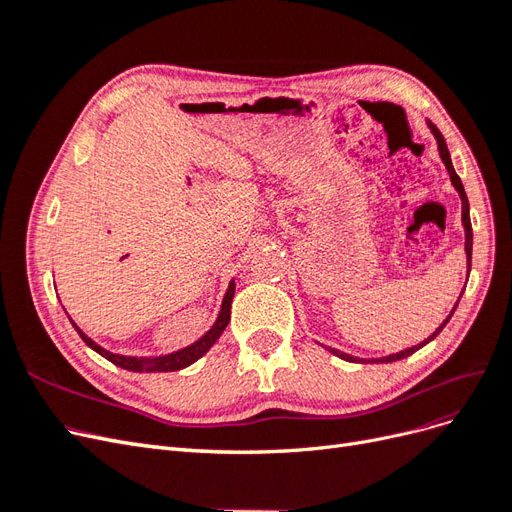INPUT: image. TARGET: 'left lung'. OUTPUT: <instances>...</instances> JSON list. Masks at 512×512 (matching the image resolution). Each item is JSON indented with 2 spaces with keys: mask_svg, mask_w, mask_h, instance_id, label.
I'll use <instances>...</instances> for the list:
<instances>
[{
  "mask_svg": "<svg viewBox=\"0 0 512 512\" xmlns=\"http://www.w3.org/2000/svg\"><path fill=\"white\" fill-rule=\"evenodd\" d=\"M427 126H429V130H431V134L436 136V143H438V151H440V158H442V162H444V166H446V170H448V175H451V183L455 185V190L459 192V198H461V222H463V230H466V258H468V273H470V267H472V224H470V203H468V196H466V190H463V183H461V179H459V175L455 173V168H453V162H451V153H448V147H446V143H444V136H442V132L433 126L431 121H427ZM463 294V292H461ZM461 299V297H459ZM459 299H457V303H455V307H453V312L446 316V320L440 324V327L433 331L425 342H421V344H416V346H412V348H406V350H401V352H397V354H389V356H382V359H359V356H352V354H346V352H339V350H335V348H327L329 352H333L335 356H339V359H344V361H350V363H369V361H374V363H393V361H399V359H406V356H410V354H414L418 348H423L425 344H429L431 339H436L438 337V333L446 327V322L451 320V316L455 314V309H457V305H459Z\"/></svg>",
  "mask_w": 512,
  "mask_h": 512,
  "instance_id": "left-lung-1",
  "label": "left lung"
}]
</instances>
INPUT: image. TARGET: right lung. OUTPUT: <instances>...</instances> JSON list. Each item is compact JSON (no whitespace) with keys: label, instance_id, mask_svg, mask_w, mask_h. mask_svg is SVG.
I'll use <instances>...</instances> for the list:
<instances>
[{"label":"right lung","instance_id":"right-lung-1","mask_svg":"<svg viewBox=\"0 0 512 512\" xmlns=\"http://www.w3.org/2000/svg\"><path fill=\"white\" fill-rule=\"evenodd\" d=\"M232 297H235V280H232L230 284H228V290H226V294H224V301H222V307H220V314H218V320H215V324L213 327L198 339V342H194V344H190V346H185V348H181V350H177V352H170V354H164V356H123V354H113V352H108V350H104L102 346H98L94 339L91 337H87L79 327H76V324L72 322V327L79 331V335H81V339L83 342L91 348V350H96L98 354H102L106 361H111V363H115L117 367H121V369H128V371H179V369H183V367H188V365H192V363H196L200 356H203L215 342H218L220 339V335L224 333V329H226V324L230 322V305H232Z\"/></svg>","mask_w":512,"mask_h":512}]
</instances>
